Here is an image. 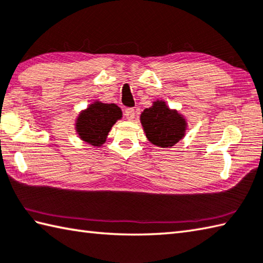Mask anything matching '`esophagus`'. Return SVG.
I'll return each mask as SVG.
<instances>
[{
	"instance_id": "34e87169",
	"label": "esophagus",
	"mask_w": 263,
	"mask_h": 263,
	"mask_svg": "<svg viewBox=\"0 0 263 263\" xmlns=\"http://www.w3.org/2000/svg\"><path fill=\"white\" fill-rule=\"evenodd\" d=\"M125 117L128 119V120H133V119L135 118V110H134V108H126Z\"/></svg>"
}]
</instances>
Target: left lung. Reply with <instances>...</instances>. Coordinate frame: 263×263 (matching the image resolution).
<instances>
[{
  "instance_id": "1",
  "label": "left lung",
  "mask_w": 263,
  "mask_h": 263,
  "mask_svg": "<svg viewBox=\"0 0 263 263\" xmlns=\"http://www.w3.org/2000/svg\"><path fill=\"white\" fill-rule=\"evenodd\" d=\"M141 123L147 140L161 147H171L184 137L186 121L165 102L156 101L141 115Z\"/></svg>"
}]
</instances>
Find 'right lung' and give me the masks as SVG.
I'll return each mask as SVG.
<instances>
[{"mask_svg": "<svg viewBox=\"0 0 263 263\" xmlns=\"http://www.w3.org/2000/svg\"><path fill=\"white\" fill-rule=\"evenodd\" d=\"M121 117V108L116 104L93 102L78 117L76 129L81 140L93 146H101L105 143L112 126Z\"/></svg>", "mask_w": 263, "mask_h": 263, "instance_id": "right-lung-1", "label": "right lung"}]
</instances>
